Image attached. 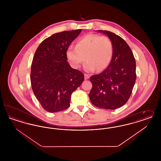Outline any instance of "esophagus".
Returning <instances> with one entry per match:
<instances>
[{
    "label": "esophagus",
    "mask_w": 161,
    "mask_h": 161,
    "mask_svg": "<svg viewBox=\"0 0 161 161\" xmlns=\"http://www.w3.org/2000/svg\"><path fill=\"white\" fill-rule=\"evenodd\" d=\"M84 79L85 80H87V79H89V78H90V75H89V74H84Z\"/></svg>",
    "instance_id": "obj_1"
}]
</instances>
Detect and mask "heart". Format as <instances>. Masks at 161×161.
Listing matches in <instances>:
<instances>
[{
  "label": "heart",
  "mask_w": 161,
  "mask_h": 161,
  "mask_svg": "<svg viewBox=\"0 0 161 161\" xmlns=\"http://www.w3.org/2000/svg\"><path fill=\"white\" fill-rule=\"evenodd\" d=\"M113 45L106 36L89 34L80 38L77 45H70L67 51V57L72 68L77 69L86 60L84 69L92 72L106 69L111 61Z\"/></svg>",
  "instance_id": "b5f03b06"
}]
</instances>
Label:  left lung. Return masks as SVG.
I'll list each match as a JSON object with an SVG mask.
<instances>
[{
  "label": "left lung",
  "mask_w": 161,
  "mask_h": 161,
  "mask_svg": "<svg viewBox=\"0 0 161 161\" xmlns=\"http://www.w3.org/2000/svg\"><path fill=\"white\" fill-rule=\"evenodd\" d=\"M107 35L113 45V54L107 69L90 78L92 88L89 98L96 107L116 109L129 99L136 79V61L125 41L114 33L98 30Z\"/></svg>",
  "instance_id": "left-lung-1"
}]
</instances>
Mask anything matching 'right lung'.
I'll return each instance as SVG.
<instances>
[{"mask_svg": "<svg viewBox=\"0 0 161 161\" xmlns=\"http://www.w3.org/2000/svg\"><path fill=\"white\" fill-rule=\"evenodd\" d=\"M81 30L55 33L38 46L31 64V86L42 107L54 113L70 106L72 93L84 81V74L72 69L66 53Z\"/></svg>", "mask_w": 161, "mask_h": 161, "instance_id": "right-lung-1", "label": "right lung"}]
</instances>
